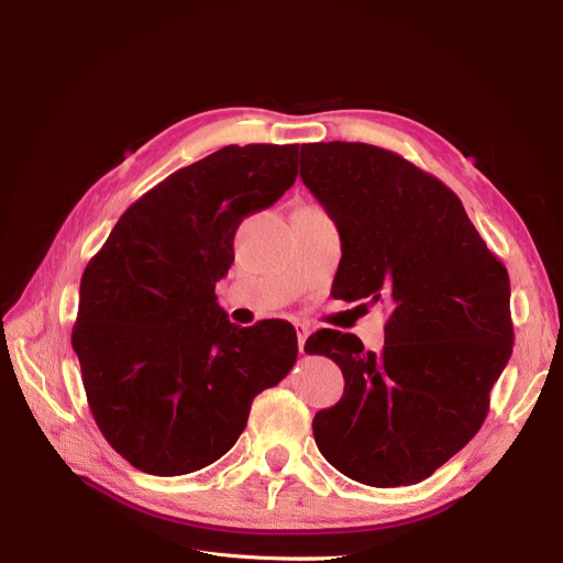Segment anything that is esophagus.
<instances>
[{"instance_id": "obj_1", "label": "esophagus", "mask_w": 563, "mask_h": 563, "mask_svg": "<svg viewBox=\"0 0 563 563\" xmlns=\"http://www.w3.org/2000/svg\"><path fill=\"white\" fill-rule=\"evenodd\" d=\"M296 333H298V350L302 354L305 352V340H308V335H310V327L305 321H298L296 323Z\"/></svg>"}]
</instances>
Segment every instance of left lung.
Here are the masks:
<instances>
[{"mask_svg":"<svg viewBox=\"0 0 563 563\" xmlns=\"http://www.w3.org/2000/svg\"><path fill=\"white\" fill-rule=\"evenodd\" d=\"M300 178L340 234L333 298L387 300L383 352L321 329L308 354L333 360L343 399L312 420L321 455L366 486L418 484L479 432L515 345L509 277L463 201L395 152L300 145Z\"/></svg>","mask_w":563,"mask_h":563,"instance_id":"1","label":"left lung"}]
</instances>
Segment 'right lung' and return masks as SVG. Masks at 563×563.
<instances>
[{
  "mask_svg": "<svg viewBox=\"0 0 563 563\" xmlns=\"http://www.w3.org/2000/svg\"><path fill=\"white\" fill-rule=\"evenodd\" d=\"M298 176V145H228L152 187L117 220L81 275L73 347L96 424L129 463L178 476L225 455L251 401L298 356L296 329H240L216 282L242 218Z\"/></svg>",
  "mask_w": 563,
  "mask_h": 563,
  "instance_id": "right-lung-1",
  "label": "right lung"
}]
</instances>
